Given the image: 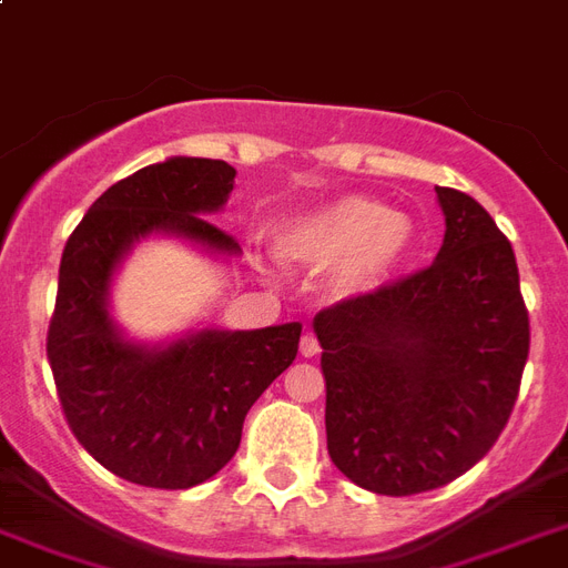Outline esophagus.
<instances>
[{
	"instance_id": "34e87169",
	"label": "esophagus",
	"mask_w": 568,
	"mask_h": 568,
	"mask_svg": "<svg viewBox=\"0 0 568 568\" xmlns=\"http://www.w3.org/2000/svg\"><path fill=\"white\" fill-rule=\"evenodd\" d=\"M321 345H318V338L312 336V333H306V336L301 338V354L306 356V359H312V356H318Z\"/></svg>"
}]
</instances>
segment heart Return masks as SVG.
<instances>
[{
    "mask_svg": "<svg viewBox=\"0 0 568 568\" xmlns=\"http://www.w3.org/2000/svg\"><path fill=\"white\" fill-rule=\"evenodd\" d=\"M413 226L383 200L345 194L294 214L274 235L283 262L297 267L333 265V288L342 297L377 292L409 253Z\"/></svg>",
    "mask_w": 568,
    "mask_h": 568,
    "instance_id": "heart-1",
    "label": "heart"
}]
</instances>
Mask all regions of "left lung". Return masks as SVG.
Returning <instances> with one entry per match:
<instances>
[{
    "instance_id": "8db88e82",
    "label": "left lung",
    "mask_w": 568,
    "mask_h": 568,
    "mask_svg": "<svg viewBox=\"0 0 568 568\" xmlns=\"http://www.w3.org/2000/svg\"><path fill=\"white\" fill-rule=\"evenodd\" d=\"M436 196L445 239L433 265L312 321L329 457L377 495L427 493L466 475L501 436L528 363L510 241L463 191Z\"/></svg>"
}]
</instances>
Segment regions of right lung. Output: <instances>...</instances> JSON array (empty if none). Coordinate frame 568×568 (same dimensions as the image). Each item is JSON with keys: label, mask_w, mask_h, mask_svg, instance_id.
Instances as JSON below:
<instances>
[{"label": "right lung", "mask_w": 568, "mask_h": 568, "mask_svg": "<svg viewBox=\"0 0 568 568\" xmlns=\"http://www.w3.org/2000/svg\"><path fill=\"white\" fill-rule=\"evenodd\" d=\"M232 185V164L171 155L111 185L67 239L49 365L75 439L129 484L191 489L217 475L239 450L250 406L297 356L301 321L138 342L111 315L114 276L141 241L241 256L239 241L209 221Z\"/></svg>", "instance_id": "1"}]
</instances>
